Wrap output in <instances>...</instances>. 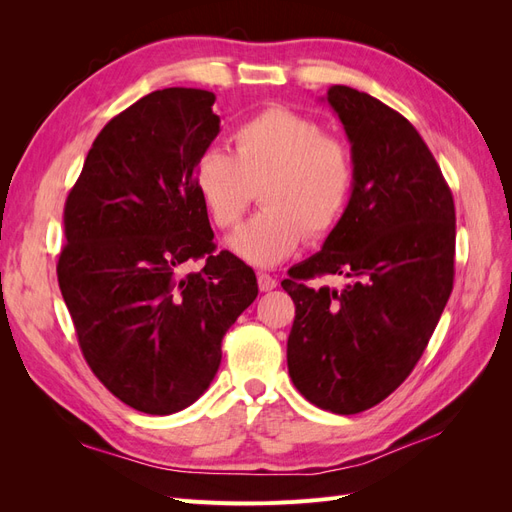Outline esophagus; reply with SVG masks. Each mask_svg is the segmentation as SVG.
Segmentation results:
<instances>
[{"mask_svg":"<svg viewBox=\"0 0 512 512\" xmlns=\"http://www.w3.org/2000/svg\"><path fill=\"white\" fill-rule=\"evenodd\" d=\"M258 288H260V292H271L275 286H277V280L273 275H269V273H265V271H258Z\"/></svg>","mask_w":512,"mask_h":512,"instance_id":"obj_1","label":"esophagus"}]
</instances>
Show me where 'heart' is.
Returning a JSON list of instances; mask_svg holds the SVG:
<instances>
[{"label":"heart","instance_id":"obj_1","mask_svg":"<svg viewBox=\"0 0 512 512\" xmlns=\"http://www.w3.org/2000/svg\"><path fill=\"white\" fill-rule=\"evenodd\" d=\"M235 156L205 149L194 164V183L213 222L235 228L260 186L262 207L230 237L245 262L271 267L288 258L307 232L327 237L348 207L354 164L344 141L324 134L318 121L271 106L232 134Z\"/></svg>","mask_w":512,"mask_h":512}]
</instances>
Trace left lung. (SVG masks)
Wrapping results in <instances>:
<instances>
[{
	"label": "left lung",
	"mask_w": 512,
	"mask_h": 512,
	"mask_svg": "<svg viewBox=\"0 0 512 512\" xmlns=\"http://www.w3.org/2000/svg\"><path fill=\"white\" fill-rule=\"evenodd\" d=\"M324 100L350 141L354 185L322 250L282 282L294 301L288 374L314 406L356 414L389 397L429 344L453 290L455 203L406 117L346 85ZM320 274L349 284L316 289Z\"/></svg>",
	"instance_id": "8db88e82"
}]
</instances>
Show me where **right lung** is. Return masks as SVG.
<instances>
[{
  "label": "right lung",
  "mask_w": 512,
  "mask_h": 512,
  "mask_svg": "<svg viewBox=\"0 0 512 512\" xmlns=\"http://www.w3.org/2000/svg\"><path fill=\"white\" fill-rule=\"evenodd\" d=\"M205 89L168 87L113 117L64 209L57 280L91 371L145 414L192 406L213 382L222 337L258 294L254 271L215 252L194 164L220 134ZM206 258L185 278L183 261Z\"/></svg>",
  "instance_id": "add662e5"
}]
</instances>
